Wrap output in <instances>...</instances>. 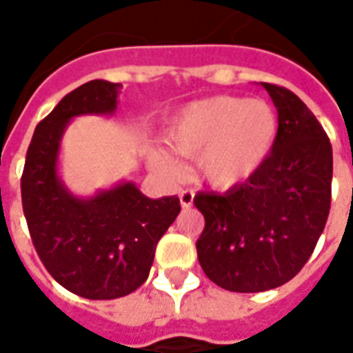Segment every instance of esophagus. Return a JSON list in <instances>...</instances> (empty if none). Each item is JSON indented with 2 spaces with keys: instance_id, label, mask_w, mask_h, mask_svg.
<instances>
[{
  "instance_id": "esophagus-1",
  "label": "esophagus",
  "mask_w": 353,
  "mask_h": 353,
  "mask_svg": "<svg viewBox=\"0 0 353 353\" xmlns=\"http://www.w3.org/2000/svg\"><path fill=\"white\" fill-rule=\"evenodd\" d=\"M192 200H194V191L192 189H181L179 191V202L183 208H191Z\"/></svg>"
}]
</instances>
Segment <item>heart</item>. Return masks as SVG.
<instances>
[{
	"label": "heart",
	"instance_id": "heart-1",
	"mask_svg": "<svg viewBox=\"0 0 353 353\" xmlns=\"http://www.w3.org/2000/svg\"><path fill=\"white\" fill-rule=\"evenodd\" d=\"M276 117L265 101L215 96L194 101L168 130L172 149L199 159V174L214 187H230L259 166L272 147ZM154 168L177 176L179 164L166 151L154 153Z\"/></svg>",
	"mask_w": 353,
	"mask_h": 353
}]
</instances>
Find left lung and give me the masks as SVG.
I'll return each instance as SVG.
<instances>
[{"label": "left lung", "mask_w": 353, "mask_h": 353, "mask_svg": "<svg viewBox=\"0 0 353 353\" xmlns=\"http://www.w3.org/2000/svg\"><path fill=\"white\" fill-rule=\"evenodd\" d=\"M278 109L272 151L245 183L199 192L196 240L202 270L215 285L259 293L295 278L310 259L331 208L333 149L296 94L263 83Z\"/></svg>", "instance_id": "8db88e82"}]
</instances>
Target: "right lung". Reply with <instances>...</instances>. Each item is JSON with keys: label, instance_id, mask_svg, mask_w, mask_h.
<instances>
[{"label": "right lung", "instance_id": "obj_1", "mask_svg": "<svg viewBox=\"0 0 353 353\" xmlns=\"http://www.w3.org/2000/svg\"><path fill=\"white\" fill-rule=\"evenodd\" d=\"M121 85L88 81L35 126L20 177L22 210L39 259L54 280L75 295L109 301L147 280L154 248L181 212L177 196L147 199L123 183L92 200L65 191L57 154L68 121L83 113H113Z\"/></svg>", "mask_w": 353, "mask_h": 353}]
</instances>
